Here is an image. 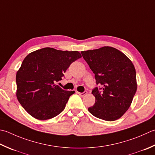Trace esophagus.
<instances>
[{"label":"esophagus","instance_id":"obj_1","mask_svg":"<svg viewBox=\"0 0 155 155\" xmlns=\"http://www.w3.org/2000/svg\"><path fill=\"white\" fill-rule=\"evenodd\" d=\"M77 93H78V95H81V97H84V95H86L87 94V91H84L83 93H80V92H77Z\"/></svg>","mask_w":155,"mask_h":155}]
</instances>
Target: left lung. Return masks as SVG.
I'll return each mask as SVG.
<instances>
[{"label": "left lung", "instance_id": "8db88e82", "mask_svg": "<svg viewBox=\"0 0 155 155\" xmlns=\"http://www.w3.org/2000/svg\"><path fill=\"white\" fill-rule=\"evenodd\" d=\"M81 54L95 74L96 83L102 85L101 91L97 87L93 90L95 103L88 110L105 121L119 119L129 109L137 90L134 64L113 47L82 51Z\"/></svg>", "mask_w": 155, "mask_h": 155}]
</instances>
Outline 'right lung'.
<instances>
[{
    "instance_id": "add662e5",
    "label": "right lung",
    "mask_w": 155,
    "mask_h": 155,
    "mask_svg": "<svg viewBox=\"0 0 155 155\" xmlns=\"http://www.w3.org/2000/svg\"><path fill=\"white\" fill-rule=\"evenodd\" d=\"M82 56L78 51L44 48L32 51L16 74L18 101L30 116L39 120L56 117L64 110L74 91L57 85L72 62Z\"/></svg>"
}]
</instances>
